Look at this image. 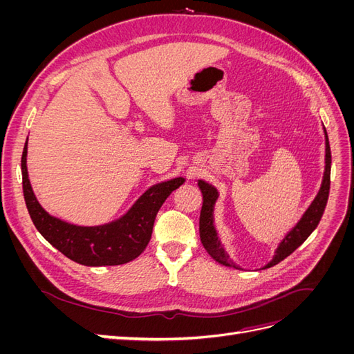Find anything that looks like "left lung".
Wrapping results in <instances>:
<instances>
[{
    "label": "left lung",
    "mask_w": 354,
    "mask_h": 354,
    "mask_svg": "<svg viewBox=\"0 0 354 354\" xmlns=\"http://www.w3.org/2000/svg\"><path fill=\"white\" fill-rule=\"evenodd\" d=\"M325 138H326L325 173H324L322 186H320L319 194L312 202V205H310L304 212L301 220L297 223V226L286 234L283 241L279 243V246H277V250L273 255V260L270 263H267L264 266V269H269V267L281 263L289 254H292L298 246L310 236V233L317 227L320 218L324 216V211L329 196V186H330V149H329L326 130H325ZM198 186L202 192V198H203L201 217H199V234H201V242L203 245V248H205L212 259L218 261L220 264L239 269V267L229 259L226 251H224L221 242L217 236V230L214 227V205H216V201L218 198V192L216 187L205 183L203 180L198 181Z\"/></svg>",
    "instance_id": "8db88e82"
}]
</instances>
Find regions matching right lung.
<instances>
[{"label": "right lung", "instance_id": "1", "mask_svg": "<svg viewBox=\"0 0 354 354\" xmlns=\"http://www.w3.org/2000/svg\"><path fill=\"white\" fill-rule=\"evenodd\" d=\"M28 140L22 153L24 196L37 230L56 250L84 266H118L137 259L152 236L155 217L171 195L185 183L183 177L162 181L147 189L125 216L102 226L84 227L62 221L39 205L30 187L26 168Z\"/></svg>", "mask_w": 354, "mask_h": 354}]
</instances>
